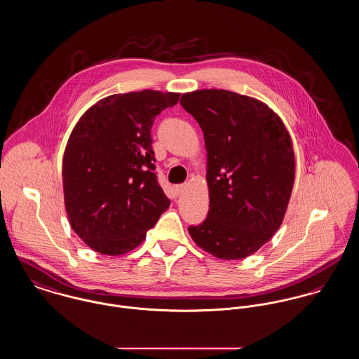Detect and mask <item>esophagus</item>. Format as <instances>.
I'll use <instances>...</instances> for the list:
<instances>
[{"label":"esophagus","mask_w":359,"mask_h":359,"mask_svg":"<svg viewBox=\"0 0 359 359\" xmlns=\"http://www.w3.org/2000/svg\"><path fill=\"white\" fill-rule=\"evenodd\" d=\"M174 191H175V195L181 196L185 191H187V185L185 184H181V185H177L175 188H174Z\"/></svg>","instance_id":"obj_1"}]
</instances>
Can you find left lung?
I'll return each mask as SVG.
<instances>
[{
	"mask_svg": "<svg viewBox=\"0 0 359 359\" xmlns=\"http://www.w3.org/2000/svg\"><path fill=\"white\" fill-rule=\"evenodd\" d=\"M181 105L207 149L210 210L189 234L217 258H247L283 224L294 181L291 135L266 104L234 92L196 90L182 95Z\"/></svg>",
	"mask_w": 359,
	"mask_h": 359,
	"instance_id": "left-lung-1",
	"label": "left lung"
}]
</instances>
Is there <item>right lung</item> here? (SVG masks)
Wrapping results in <instances>:
<instances>
[{
	"label": "right lung",
	"instance_id": "right-lung-1",
	"mask_svg": "<svg viewBox=\"0 0 359 359\" xmlns=\"http://www.w3.org/2000/svg\"><path fill=\"white\" fill-rule=\"evenodd\" d=\"M180 93L130 92L100 100L78 121L63 156L65 211L96 252L138 247L170 205L155 172L151 129Z\"/></svg>",
	"mask_w": 359,
	"mask_h": 359
}]
</instances>
